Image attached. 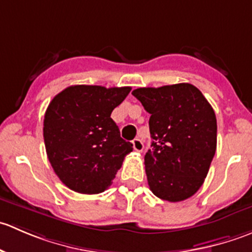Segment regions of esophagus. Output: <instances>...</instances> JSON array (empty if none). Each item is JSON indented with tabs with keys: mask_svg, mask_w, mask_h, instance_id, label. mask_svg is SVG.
Masks as SVG:
<instances>
[{
	"mask_svg": "<svg viewBox=\"0 0 252 252\" xmlns=\"http://www.w3.org/2000/svg\"><path fill=\"white\" fill-rule=\"evenodd\" d=\"M131 144H133V149L135 150L136 152H142V150H144V142H142L140 139H134V140L131 141Z\"/></svg>",
	"mask_w": 252,
	"mask_h": 252,
	"instance_id": "1",
	"label": "esophagus"
}]
</instances>
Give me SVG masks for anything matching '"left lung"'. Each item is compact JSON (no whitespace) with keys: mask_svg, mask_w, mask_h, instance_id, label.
Segmentation results:
<instances>
[{"mask_svg":"<svg viewBox=\"0 0 252 252\" xmlns=\"http://www.w3.org/2000/svg\"><path fill=\"white\" fill-rule=\"evenodd\" d=\"M131 94L151 114V150L145 155L150 190L169 202L189 199L204 184L215 156V111L188 83L139 88Z\"/></svg>","mask_w":252,"mask_h":252,"instance_id":"1","label":"left lung"}]
</instances>
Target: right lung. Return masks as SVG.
<instances>
[{
	"label": "right lung",
	"mask_w": 252,
	"mask_h": 252,
	"mask_svg": "<svg viewBox=\"0 0 252 252\" xmlns=\"http://www.w3.org/2000/svg\"><path fill=\"white\" fill-rule=\"evenodd\" d=\"M131 88L73 85L48 105L44 140L53 171L80 194H98L112 184L133 144L121 138L111 113Z\"/></svg>",
	"instance_id": "obj_1"
}]
</instances>
